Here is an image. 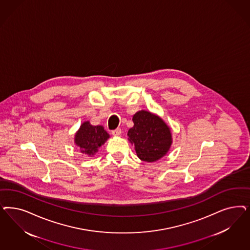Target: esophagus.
Returning <instances> with one entry per match:
<instances>
[{
    "instance_id": "esophagus-1",
    "label": "esophagus",
    "mask_w": 250,
    "mask_h": 250,
    "mask_svg": "<svg viewBox=\"0 0 250 250\" xmlns=\"http://www.w3.org/2000/svg\"><path fill=\"white\" fill-rule=\"evenodd\" d=\"M111 133H112L114 136H120L121 134V129H119V128H118V129H114V130L111 131Z\"/></svg>"
}]
</instances>
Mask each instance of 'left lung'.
Here are the masks:
<instances>
[{"instance_id":"left-lung-1","label":"left lung","mask_w":250,"mask_h":250,"mask_svg":"<svg viewBox=\"0 0 250 250\" xmlns=\"http://www.w3.org/2000/svg\"><path fill=\"white\" fill-rule=\"evenodd\" d=\"M133 127L128 131L129 143L134 145L138 157L145 162L159 160L172 145L170 128L157 115L145 110L132 117Z\"/></svg>"}]
</instances>
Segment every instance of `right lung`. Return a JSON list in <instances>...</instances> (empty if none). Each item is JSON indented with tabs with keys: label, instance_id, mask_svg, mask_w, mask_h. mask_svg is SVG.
Instances as JSON below:
<instances>
[{
	"label": "right lung",
	"instance_id": "1",
	"mask_svg": "<svg viewBox=\"0 0 250 250\" xmlns=\"http://www.w3.org/2000/svg\"><path fill=\"white\" fill-rule=\"evenodd\" d=\"M109 138L103 126H93L89 121H84L75 133L74 143L80 148L81 153L89 156L96 154L101 145Z\"/></svg>",
	"mask_w": 250,
	"mask_h": 250
}]
</instances>
